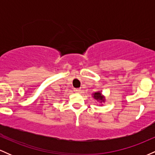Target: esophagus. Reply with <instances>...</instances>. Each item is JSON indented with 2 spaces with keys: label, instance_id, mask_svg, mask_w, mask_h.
Listing matches in <instances>:
<instances>
[{
  "label": "esophagus",
  "instance_id": "obj_1",
  "mask_svg": "<svg viewBox=\"0 0 155 155\" xmlns=\"http://www.w3.org/2000/svg\"><path fill=\"white\" fill-rule=\"evenodd\" d=\"M74 90V92H76V93H79V92H81V90H80V89H79V88H75Z\"/></svg>",
  "mask_w": 155,
  "mask_h": 155
}]
</instances>
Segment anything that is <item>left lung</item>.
Here are the masks:
<instances>
[{"instance_id": "1", "label": "left lung", "mask_w": 155, "mask_h": 155, "mask_svg": "<svg viewBox=\"0 0 155 155\" xmlns=\"http://www.w3.org/2000/svg\"><path fill=\"white\" fill-rule=\"evenodd\" d=\"M92 97H93L95 100H97V102L100 103L101 105H103V104H104V103L106 102V97H105L100 91H97L92 93Z\"/></svg>"}]
</instances>
